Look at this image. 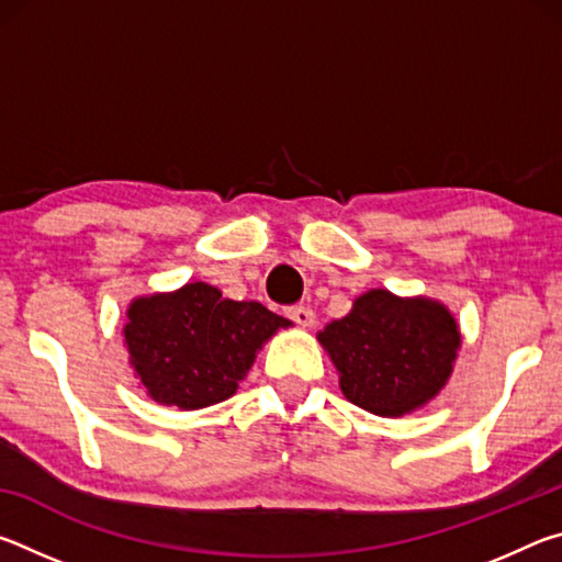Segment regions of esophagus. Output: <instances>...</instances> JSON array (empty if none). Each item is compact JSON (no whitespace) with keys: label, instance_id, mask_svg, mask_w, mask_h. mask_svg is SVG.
I'll return each instance as SVG.
<instances>
[{"label":"esophagus","instance_id":"esophagus-1","mask_svg":"<svg viewBox=\"0 0 562 562\" xmlns=\"http://www.w3.org/2000/svg\"><path fill=\"white\" fill-rule=\"evenodd\" d=\"M284 315H288L292 322H297L302 327H310L315 322V312L304 304H292V307H284Z\"/></svg>","mask_w":562,"mask_h":562}]
</instances>
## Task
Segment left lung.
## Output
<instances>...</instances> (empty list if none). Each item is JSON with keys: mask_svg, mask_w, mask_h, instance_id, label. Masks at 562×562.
Instances as JSON below:
<instances>
[{"mask_svg": "<svg viewBox=\"0 0 562 562\" xmlns=\"http://www.w3.org/2000/svg\"><path fill=\"white\" fill-rule=\"evenodd\" d=\"M319 341L351 404L379 416H402L441 392L461 335L439 302L369 290L347 317L319 331Z\"/></svg>", "mask_w": 562, "mask_h": 562, "instance_id": "8db88e82", "label": "left lung"}]
</instances>
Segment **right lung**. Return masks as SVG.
Here are the masks:
<instances>
[{
	"label": "right lung",
	"mask_w": 562,
	"mask_h": 562,
	"mask_svg": "<svg viewBox=\"0 0 562 562\" xmlns=\"http://www.w3.org/2000/svg\"><path fill=\"white\" fill-rule=\"evenodd\" d=\"M290 322L260 302L225 300L205 282L140 297L123 329L131 364L156 402L203 408L225 402L258 349Z\"/></svg>",
	"instance_id": "obj_1"
}]
</instances>
